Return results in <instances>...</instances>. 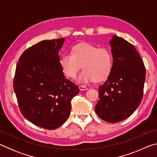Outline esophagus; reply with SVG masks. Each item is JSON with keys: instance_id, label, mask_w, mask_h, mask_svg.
Here are the masks:
<instances>
[{"instance_id": "obj_1", "label": "esophagus", "mask_w": 157, "mask_h": 157, "mask_svg": "<svg viewBox=\"0 0 157 157\" xmlns=\"http://www.w3.org/2000/svg\"><path fill=\"white\" fill-rule=\"evenodd\" d=\"M79 90H81V91H86V90L88 89L86 86H83V85H79Z\"/></svg>"}]
</instances>
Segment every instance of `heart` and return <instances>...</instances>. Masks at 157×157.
Returning <instances> with one entry per match:
<instances>
[{
    "label": "heart",
    "instance_id": "obj_1",
    "mask_svg": "<svg viewBox=\"0 0 157 157\" xmlns=\"http://www.w3.org/2000/svg\"><path fill=\"white\" fill-rule=\"evenodd\" d=\"M59 63L63 73L69 78H75L82 67L84 70L78 80L86 83L108 78L112 71L113 59L111 50L107 48L84 43L75 45L72 53H63Z\"/></svg>",
    "mask_w": 157,
    "mask_h": 157
}]
</instances>
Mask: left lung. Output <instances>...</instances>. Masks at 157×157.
Instances as JSON below:
<instances>
[{
    "label": "left lung",
    "mask_w": 157,
    "mask_h": 157,
    "mask_svg": "<svg viewBox=\"0 0 157 157\" xmlns=\"http://www.w3.org/2000/svg\"><path fill=\"white\" fill-rule=\"evenodd\" d=\"M113 64L104 84L99 86V98L95 111L108 123L129 117L141 102L145 80V67L134 46L113 35L110 40Z\"/></svg>",
    "instance_id": "1"
}]
</instances>
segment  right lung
<instances>
[{
  "mask_svg": "<svg viewBox=\"0 0 157 157\" xmlns=\"http://www.w3.org/2000/svg\"><path fill=\"white\" fill-rule=\"evenodd\" d=\"M63 42L64 38L39 42L23 52L16 68L13 85L21 113L47 129L65 123L71 100L79 91L61 68L59 50Z\"/></svg>",
  "mask_w": 157,
  "mask_h": 157,
  "instance_id": "1",
  "label": "right lung"
}]
</instances>
